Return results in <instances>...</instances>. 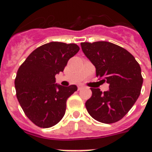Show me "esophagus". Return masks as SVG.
<instances>
[{"instance_id":"obj_1","label":"esophagus","mask_w":152,"mask_h":152,"mask_svg":"<svg viewBox=\"0 0 152 152\" xmlns=\"http://www.w3.org/2000/svg\"><path fill=\"white\" fill-rule=\"evenodd\" d=\"M83 87H84V86H78V89H79V90H80V89H82Z\"/></svg>"}]
</instances>
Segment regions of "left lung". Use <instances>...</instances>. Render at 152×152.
I'll return each instance as SVG.
<instances>
[{"label":"left lung","mask_w":152,"mask_h":152,"mask_svg":"<svg viewBox=\"0 0 152 152\" xmlns=\"http://www.w3.org/2000/svg\"><path fill=\"white\" fill-rule=\"evenodd\" d=\"M83 53L96 68V76L109 84L102 93L94 89L86 102L94 120L112 124L127 114L140 95L143 79L134 57L124 48L107 41L80 44Z\"/></svg>","instance_id":"obj_1"}]
</instances>
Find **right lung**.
I'll use <instances>...</instances> for the list:
<instances>
[{
    "label": "right lung",
    "instance_id": "right-lung-1",
    "mask_svg": "<svg viewBox=\"0 0 152 152\" xmlns=\"http://www.w3.org/2000/svg\"><path fill=\"white\" fill-rule=\"evenodd\" d=\"M79 50L76 44L52 41L36 49L19 66L15 81L17 99L25 115L39 127H52L65 114L66 99L77 86H60L55 75L63 72Z\"/></svg>",
    "mask_w": 152,
    "mask_h": 152
}]
</instances>
